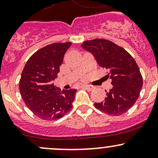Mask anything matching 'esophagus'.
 <instances>
[{"instance_id": "esophagus-1", "label": "esophagus", "mask_w": 158, "mask_h": 158, "mask_svg": "<svg viewBox=\"0 0 158 158\" xmlns=\"http://www.w3.org/2000/svg\"><path fill=\"white\" fill-rule=\"evenodd\" d=\"M81 87H82L83 88H85V89L89 90V91H90V90H91L94 88V87L92 86V85H82Z\"/></svg>"}]
</instances>
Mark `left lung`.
Returning <instances> with one entry per match:
<instances>
[{"label": "left lung", "instance_id": "obj_1", "mask_svg": "<svg viewBox=\"0 0 158 158\" xmlns=\"http://www.w3.org/2000/svg\"><path fill=\"white\" fill-rule=\"evenodd\" d=\"M81 48L93 54L98 64L108 70L106 77L111 79V89L102 102L95 103L97 109L112 116L128 111L138 99L143 77L134 58L122 47L107 39L85 41Z\"/></svg>", "mask_w": 158, "mask_h": 158}]
</instances>
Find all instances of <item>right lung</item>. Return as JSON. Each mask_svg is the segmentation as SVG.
<instances>
[{"label":"right lung","mask_w":158,"mask_h":158,"mask_svg":"<svg viewBox=\"0 0 158 158\" xmlns=\"http://www.w3.org/2000/svg\"><path fill=\"white\" fill-rule=\"evenodd\" d=\"M71 42L55 43L37 50L27 61L19 81L25 105L44 120L62 117L72 108L77 90H59L53 84Z\"/></svg>","instance_id":"add662e5"}]
</instances>
